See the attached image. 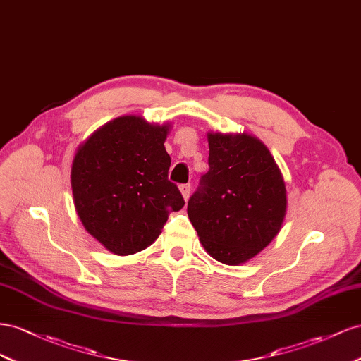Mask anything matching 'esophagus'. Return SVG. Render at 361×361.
<instances>
[{"label":"esophagus","instance_id":"esophagus-1","mask_svg":"<svg viewBox=\"0 0 361 361\" xmlns=\"http://www.w3.org/2000/svg\"><path fill=\"white\" fill-rule=\"evenodd\" d=\"M190 189H192V186H190L189 183H186V184H180V192H181V195H183V198H184V200H188V198H189Z\"/></svg>","mask_w":361,"mask_h":361}]
</instances>
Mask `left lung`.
<instances>
[{
    "mask_svg": "<svg viewBox=\"0 0 361 361\" xmlns=\"http://www.w3.org/2000/svg\"><path fill=\"white\" fill-rule=\"evenodd\" d=\"M209 172L188 202L189 219L213 259H252L281 228L287 198L283 175L263 143L250 135L209 133Z\"/></svg>",
    "mask_w": 361,
    "mask_h": 361,
    "instance_id": "left-lung-1",
    "label": "left lung"
}]
</instances>
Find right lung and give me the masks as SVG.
<instances>
[{"instance_id":"1","label":"right lung","mask_w":361,"mask_h":361,"mask_svg":"<svg viewBox=\"0 0 361 361\" xmlns=\"http://www.w3.org/2000/svg\"><path fill=\"white\" fill-rule=\"evenodd\" d=\"M168 131L139 116H121L95 131L72 161L80 221L113 254L145 250L159 238L169 209H183V195L168 180Z\"/></svg>"}]
</instances>
